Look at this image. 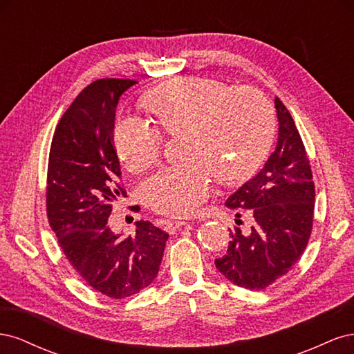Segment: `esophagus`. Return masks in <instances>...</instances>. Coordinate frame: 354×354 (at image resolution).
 <instances>
[{
    "label": "esophagus",
    "mask_w": 354,
    "mask_h": 354,
    "mask_svg": "<svg viewBox=\"0 0 354 354\" xmlns=\"http://www.w3.org/2000/svg\"><path fill=\"white\" fill-rule=\"evenodd\" d=\"M185 224H186V221H181V220H177V221H174V220H168V221H165V226H164V229H165L168 233H174L178 227L185 226Z\"/></svg>",
    "instance_id": "1"
}]
</instances>
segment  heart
<instances>
[{
    "label": "heart",
    "instance_id": "b5f03b06",
    "mask_svg": "<svg viewBox=\"0 0 354 354\" xmlns=\"http://www.w3.org/2000/svg\"><path fill=\"white\" fill-rule=\"evenodd\" d=\"M142 103L165 136H183V156L189 160L159 171L142 185L146 205L164 216L194 214L208 198L212 177L221 185L250 178L273 142L274 112L259 88L176 78L146 93ZM158 131L142 118L115 122L112 142L128 171L142 173L159 159L164 138Z\"/></svg>",
    "mask_w": 354,
    "mask_h": 354
}]
</instances>
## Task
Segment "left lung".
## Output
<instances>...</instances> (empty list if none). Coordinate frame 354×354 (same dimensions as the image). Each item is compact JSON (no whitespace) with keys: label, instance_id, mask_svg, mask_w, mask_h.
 Returning <instances> with one entry per match:
<instances>
[{"label":"left lung","instance_id":"1","mask_svg":"<svg viewBox=\"0 0 354 354\" xmlns=\"http://www.w3.org/2000/svg\"><path fill=\"white\" fill-rule=\"evenodd\" d=\"M274 106L279 120L274 152L260 173L226 201L227 208L248 214L252 224L233 227L226 255L216 260L226 279L255 291L292 269L308 243L315 216L313 173L301 136L279 97Z\"/></svg>","mask_w":354,"mask_h":354}]
</instances>
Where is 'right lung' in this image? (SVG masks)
I'll return each mask as SVG.
<instances>
[{"label": "right lung", "instance_id": "right-lung-1", "mask_svg": "<svg viewBox=\"0 0 354 354\" xmlns=\"http://www.w3.org/2000/svg\"><path fill=\"white\" fill-rule=\"evenodd\" d=\"M136 82L103 78L87 85L60 118L47 168V217L63 254L93 289L115 299L153 282L169 236L143 220L127 238L108 226L112 203L127 196L112 142L115 108Z\"/></svg>", "mask_w": 354, "mask_h": 354}]
</instances>
